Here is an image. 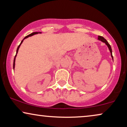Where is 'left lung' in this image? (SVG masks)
<instances>
[{
  "label": "left lung",
  "instance_id": "8db88e82",
  "mask_svg": "<svg viewBox=\"0 0 127 127\" xmlns=\"http://www.w3.org/2000/svg\"><path fill=\"white\" fill-rule=\"evenodd\" d=\"M98 39L99 40H101L102 41H103V42L105 43V44L107 45V47H108L109 50H110V53H111V56H112L113 60V55H112V48H111V46L109 44V43L107 42V41L106 40L105 38L103 37H102V36H98Z\"/></svg>",
  "mask_w": 127,
  "mask_h": 127
}]
</instances>
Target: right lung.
Returning <instances> with one entry per match:
<instances>
[{"instance_id":"obj_1","label":"right lung","mask_w":127,"mask_h":127,"mask_svg":"<svg viewBox=\"0 0 127 127\" xmlns=\"http://www.w3.org/2000/svg\"><path fill=\"white\" fill-rule=\"evenodd\" d=\"M37 33H38V32H33V33H32L29 34V35H28V36H25V37H24V39L23 40H22L21 41V42L20 44L19 45L18 47H17V53H16V55H15V57H14V62H13V69H14V67H15V57H16V56H17V53H18V49H19V48H20V46H21V43H22V42H23L24 40L25 39H26V38H27V37H29V36H33V35H34V34H37Z\"/></svg>"}]
</instances>
